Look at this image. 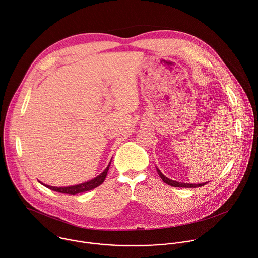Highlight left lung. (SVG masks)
Returning a JSON list of instances; mask_svg holds the SVG:
<instances>
[{"label": "left lung", "mask_w": 258, "mask_h": 258, "mask_svg": "<svg viewBox=\"0 0 258 258\" xmlns=\"http://www.w3.org/2000/svg\"><path fill=\"white\" fill-rule=\"evenodd\" d=\"M157 171H158V174L160 175V177L162 178V180L170 185V186H173V187H184V188H196V187H201L205 184H208L209 182H205V183H200V184H189V183H181V182H177V181H174V180H171L169 178H167L166 176H164V174L157 168Z\"/></svg>", "instance_id": "obj_1"}]
</instances>
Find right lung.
Instances as JSON below:
<instances>
[{
	"instance_id": "add662e5",
	"label": "right lung",
	"mask_w": 258,
	"mask_h": 258,
	"mask_svg": "<svg viewBox=\"0 0 258 258\" xmlns=\"http://www.w3.org/2000/svg\"><path fill=\"white\" fill-rule=\"evenodd\" d=\"M111 162H110L109 166L106 168V170L104 172L99 174L97 177L93 178L92 180H89L85 183H81V184L74 185V186H68V187H54V186H48V185L42 184L41 182L40 183L43 186H45L46 188L50 189V190H54V191H57V192H60V193H65V194H78V193H81V192L89 191V190H92V189L96 188L97 186H99L100 184H102V182L105 181V179L107 177V174H108V171H109L110 166H111Z\"/></svg>"
}]
</instances>
